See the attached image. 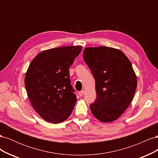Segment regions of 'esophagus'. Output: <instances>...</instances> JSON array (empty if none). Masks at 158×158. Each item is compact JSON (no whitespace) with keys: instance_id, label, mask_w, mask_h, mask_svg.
Masks as SVG:
<instances>
[{"instance_id":"34e87169","label":"esophagus","mask_w":158,"mask_h":158,"mask_svg":"<svg viewBox=\"0 0 158 158\" xmlns=\"http://www.w3.org/2000/svg\"><path fill=\"white\" fill-rule=\"evenodd\" d=\"M84 90L80 91V92H78V94H79L80 96H82V95H84Z\"/></svg>"}]
</instances>
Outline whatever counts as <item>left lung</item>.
Listing matches in <instances>:
<instances>
[{
	"instance_id": "left-lung-1",
	"label": "left lung",
	"mask_w": 158,
	"mask_h": 158,
	"mask_svg": "<svg viewBox=\"0 0 158 158\" xmlns=\"http://www.w3.org/2000/svg\"><path fill=\"white\" fill-rule=\"evenodd\" d=\"M83 58L95 82L97 98L91 111L100 121H114L128 108L136 89L131 61L121 51L104 46L86 47Z\"/></svg>"
}]
</instances>
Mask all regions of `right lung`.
Masks as SVG:
<instances>
[{
  "label": "right lung",
  "instance_id": "1",
  "mask_svg": "<svg viewBox=\"0 0 158 158\" xmlns=\"http://www.w3.org/2000/svg\"><path fill=\"white\" fill-rule=\"evenodd\" d=\"M82 48L67 46L44 51L28 67L24 80L28 98L47 122L62 123L73 112L77 98L70 84L69 68Z\"/></svg>",
  "mask_w": 158,
  "mask_h": 158
}]
</instances>
